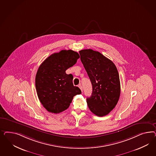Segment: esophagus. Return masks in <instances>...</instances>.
Listing matches in <instances>:
<instances>
[{"label":"esophagus","instance_id":"1","mask_svg":"<svg viewBox=\"0 0 156 156\" xmlns=\"http://www.w3.org/2000/svg\"><path fill=\"white\" fill-rule=\"evenodd\" d=\"M78 87H80V90L82 91H83V87H82V86L81 84H80V85H78Z\"/></svg>","mask_w":156,"mask_h":156}]
</instances>
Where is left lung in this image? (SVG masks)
Instances as JSON below:
<instances>
[{
    "mask_svg": "<svg viewBox=\"0 0 156 156\" xmlns=\"http://www.w3.org/2000/svg\"><path fill=\"white\" fill-rule=\"evenodd\" d=\"M80 61L90 78L93 87L87 104L90 111L103 117L115 108L121 93L118 70L113 62L92 49L80 51Z\"/></svg>",
    "mask_w": 156,
    "mask_h": 156,
    "instance_id": "8db88e82",
    "label": "left lung"
}]
</instances>
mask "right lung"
Masks as SVG:
<instances>
[{
  "mask_svg": "<svg viewBox=\"0 0 156 156\" xmlns=\"http://www.w3.org/2000/svg\"><path fill=\"white\" fill-rule=\"evenodd\" d=\"M80 58L78 52L63 50L47 58L38 68L35 87L43 107L52 113L67 109L74 96L80 94V89L73 83V76L66 70L74 65Z\"/></svg>",
  "mask_w": 156,
  "mask_h": 156,
  "instance_id": "1",
  "label": "right lung"
}]
</instances>
